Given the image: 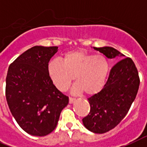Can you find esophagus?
<instances>
[{
  "label": "esophagus",
  "instance_id": "1",
  "mask_svg": "<svg viewBox=\"0 0 147 147\" xmlns=\"http://www.w3.org/2000/svg\"><path fill=\"white\" fill-rule=\"evenodd\" d=\"M76 101V98H73V97H69V103H73Z\"/></svg>",
  "mask_w": 147,
  "mask_h": 147
}]
</instances>
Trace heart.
Here are the masks:
<instances>
[{
  "instance_id": "obj_1",
  "label": "heart",
  "mask_w": 147,
  "mask_h": 147,
  "mask_svg": "<svg viewBox=\"0 0 147 147\" xmlns=\"http://www.w3.org/2000/svg\"><path fill=\"white\" fill-rule=\"evenodd\" d=\"M110 71L108 59L103 56L89 53L84 50L69 51L63 62L53 59L49 63L47 71L57 89L65 91L74 78L77 81L72 91L91 96L104 87Z\"/></svg>"
}]
</instances>
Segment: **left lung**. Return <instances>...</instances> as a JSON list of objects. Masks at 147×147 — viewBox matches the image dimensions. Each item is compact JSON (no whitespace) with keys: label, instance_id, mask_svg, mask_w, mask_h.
Masks as SVG:
<instances>
[{"label":"left lung","instance_id":"8db88e82","mask_svg":"<svg viewBox=\"0 0 147 147\" xmlns=\"http://www.w3.org/2000/svg\"><path fill=\"white\" fill-rule=\"evenodd\" d=\"M109 59H120L125 55L111 47H94ZM140 77L130 57L121 59L110 70L102 90L88 99L90 113L82 121L87 129L104 134L113 129L127 115L138 94Z\"/></svg>","mask_w":147,"mask_h":147}]
</instances>
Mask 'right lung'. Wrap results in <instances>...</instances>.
Masks as SVG:
<instances>
[{
	"label": "right lung",
	"instance_id": "1",
	"mask_svg": "<svg viewBox=\"0 0 147 147\" xmlns=\"http://www.w3.org/2000/svg\"><path fill=\"white\" fill-rule=\"evenodd\" d=\"M58 47L34 46L18 57L8 68L5 94L12 115L31 135L43 137L57 127L69 97L50 78L48 63Z\"/></svg>",
	"mask_w": 147,
	"mask_h": 147
}]
</instances>
